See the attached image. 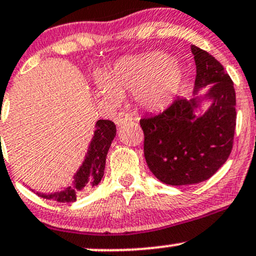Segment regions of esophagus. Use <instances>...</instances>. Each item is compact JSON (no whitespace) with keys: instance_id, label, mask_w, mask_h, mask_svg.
Listing matches in <instances>:
<instances>
[{"instance_id":"esophagus-1","label":"esophagus","mask_w":256,"mask_h":256,"mask_svg":"<svg viewBox=\"0 0 256 256\" xmlns=\"http://www.w3.org/2000/svg\"><path fill=\"white\" fill-rule=\"evenodd\" d=\"M132 119H134L132 115L125 113V112H120V113H118L116 115H115L114 122L118 126H122V125H124V124L131 122Z\"/></svg>"}]
</instances>
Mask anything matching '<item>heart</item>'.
Returning <instances> with one entry per match:
<instances>
[{
  "mask_svg": "<svg viewBox=\"0 0 256 256\" xmlns=\"http://www.w3.org/2000/svg\"><path fill=\"white\" fill-rule=\"evenodd\" d=\"M184 70L172 57L150 52L140 57L125 58L98 86L100 96L113 103L120 102L124 92H134L136 102L147 110H162L172 102L181 87Z\"/></svg>",
  "mask_w": 256,
  "mask_h": 256,
  "instance_id": "b5f03b06",
  "label": "heart"
}]
</instances>
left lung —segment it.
I'll return each mask as SVG.
<instances>
[{
  "label": "left lung",
  "mask_w": 256,
  "mask_h": 256,
  "mask_svg": "<svg viewBox=\"0 0 256 256\" xmlns=\"http://www.w3.org/2000/svg\"><path fill=\"white\" fill-rule=\"evenodd\" d=\"M196 66L193 94L212 85L203 98L178 97L162 113L140 120L144 158L156 178L171 186L210 178L228 159L236 128V92L230 75L212 54L192 44ZM212 104L196 116L202 100Z\"/></svg>",
  "instance_id": "8db88e82"
}]
</instances>
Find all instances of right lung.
<instances>
[{
	"label": "right lung",
	"mask_w": 256,
	"mask_h": 256,
	"mask_svg": "<svg viewBox=\"0 0 256 256\" xmlns=\"http://www.w3.org/2000/svg\"><path fill=\"white\" fill-rule=\"evenodd\" d=\"M115 134H116V128L113 122L98 120L96 122V131L90 143L86 158L74 176V184L60 192L50 193V194L38 192L36 194L44 199L60 202V203H72L76 200L78 193L86 192L97 186L104 174L106 154H108L109 147L113 142Z\"/></svg>",
	"instance_id": "right-lung-1"
}]
</instances>
